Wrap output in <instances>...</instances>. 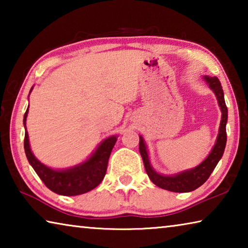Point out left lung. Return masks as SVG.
<instances>
[{
  "instance_id": "8db88e82",
  "label": "left lung",
  "mask_w": 248,
  "mask_h": 248,
  "mask_svg": "<svg viewBox=\"0 0 248 248\" xmlns=\"http://www.w3.org/2000/svg\"><path fill=\"white\" fill-rule=\"evenodd\" d=\"M203 79L205 83L208 84L210 89L213 91L216 94L217 103L222 112L221 123L219 128V134H217L216 144L211 150V152L204 159L202 163H200L198 166L195 169L184 170L182 173H178L176 175L171 176H165L156 173L153 170V167L150 164L148 150H146V145L144 143L143 138L140 136V142H139V151L143 159L144 167L146 170V174L152 180V183L156 185L157 187L163 188V189L174 191V192H189L199 188L201 185H203L207 179L210 177V175L216 169V166L222 157L224 153L225 144H226V121H228V107L225 105L224 100V94L223 90H222L221 83L219 78L217 77H208L204 75Z\"/></svg>"
}]
</instances>
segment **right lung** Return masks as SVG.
I'll return each instance as SVG.
<instances>
[{
	"label": "right lung",
	"mask_w": 248,
	"mask_h": 248,
	"mask_svg": "<svg viewBox=\"0 0 248 248\" xmlns=\"http://www.w3.org/2000/svg\"><path fill=\"white\" fill-rule=\"evenodd\" d=\"M27 114L28 108L24 115L25 129H26ZM116 141L117 137L115 136L107 138L85 162L62 170L50 169L35 157L29 145L27 130L25 132L24 149L29 164L32 166L39 178L50 190L58 195L78 196L91 191L102 183L106 175L108 159Z\"/></svg>",
	"instance_id": "right-lung-1"
}]
</instances>
